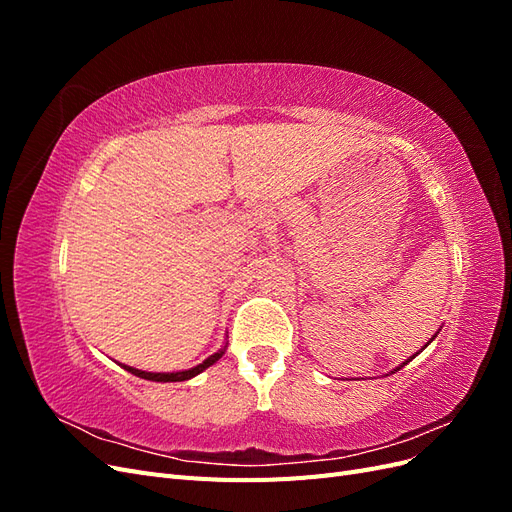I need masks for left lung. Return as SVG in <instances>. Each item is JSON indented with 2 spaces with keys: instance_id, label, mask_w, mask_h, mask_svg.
I'll list each match as a JSON object with an SVG mask.
<instances>
[{
  "instance_id": "obj_1",
  "label": "left lung",
  "mask_w": 512,
  "mask_h": 512,
  "mask_svg": "<svg viewBox=\"0 0 512 512\" xmlns=\"http://www.w3.org/2000/svg\"><path fill=\"white\" fill-rule=\"evenodd\" d=\"M436 335H438V333H436ZM436 335H433V337H436ZM433 337L429 339V342H427V344H431V342H433ZM427 344H425V346H427ZM425 346H423V348H425ZM423 348H421V350H423ZM421 350H418V352H421ZM418 352H416V354H418ZM416 354H414V356H416ZM408 363H410V359H408V361H406L404 365H408ZM404 365H401V367H404ZM401 367H397V369H401ZM397 369H395V371H397Z\"/></svg>"
}]
</instances>
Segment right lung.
Listing matches in <instances>:
<instances>
[{
    "label": "right lung",
    "instance_id": "1",
    "mask_svg": "<svg viewBox=\"0 0 512 512\" xmlns=\"http://www.w3.org/2000/svg\"><path fill=\"white\" fill-rule=\"evenodd\" d=\"M226 352V346L220 350L211 354L207 361H203L200 365L192 367V369H185V371H173V374H153V371H141V369H134V367H128V365H121L123 369H128L130 374L138 376V378H145V380H153V382H183V380H190L194 376H198L200 371H205L207 367H211L213 363H218L222 359V354Z\"/></svg>",
    "mask_w": 512,
    "mask_h": 512
}]
</instances>
